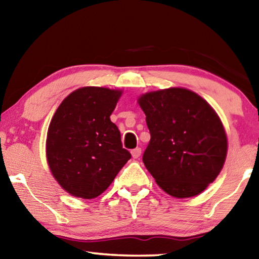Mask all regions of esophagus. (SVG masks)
<instances>
[{"label": "esophagus", "instance_id": "1", "mask_svg": "<svg viewBox=\"0 0 259 259\" xmlns=\"http://www.w3.org/2000/svg\"><path fill=\"white\" fill-rule=\"evenodd\" d=\"M140 154H142V148H139V147L135 148V150L131 151V155H133L134 159H138Z\"/></svg>", "mask_w": 259, "mask_h": 259}]
</instances>
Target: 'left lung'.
Instances as JSON below:
<instances>
[{
  "instance_id": "8db88e82",
  "label": "left lung",
  "mask_w": 259,
  "mask_h": 259,
  "mask_svg": "<svg viewBox=\"0 0 259 259\" xmlns=\"http://www.w3.org/2000/svg\"><path fill=\"white\" fill-rule=\"evenodd\" d=\"M138 104L151 134L143 162L157 185L178 199L200 194L226 159L227 138L217 113L184 88L147 93Z\"/></svg>"
}]
</instances>
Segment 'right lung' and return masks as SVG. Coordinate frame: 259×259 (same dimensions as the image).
I'll use <instances>...</instances> for the list:
<instances>
[{"label":"right lung","instance_id":"1","mask_svg":"<svg viewBox=\"0 0 259 259\" xmlns=\"http://www.w3.org/2000/svg\"><path fill=\"white\" fill-rule=\"evenodd\" d=\"M121 90L84 87L65 98L47 135L52 176L73 196L94 199L111 185L131 154L109 119Z\"/></svg>","mask_w":259,"mask_h":259}]
</instances>
